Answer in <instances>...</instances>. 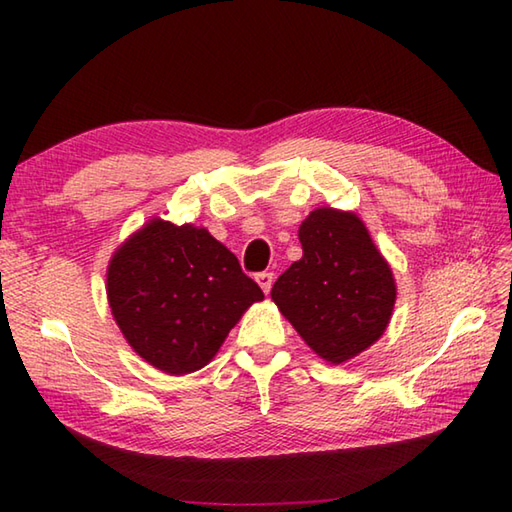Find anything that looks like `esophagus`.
Returning a JSON list of instances; mask_svg holds the SVG:
<instances>
[{
  "mask_svg": "<svg viewBox=\"0 0 512 512\" xmlns=\"http://www.w3.org/2000/svg\"><path fill=\"white\" fill-rule=\"evenodd\" d=\"M257 284H259V288H262L266 295L270 292V288H273V281H275V277H273V273H259L257 277Z\"/></svg>",
  "mask_w": 512,
  "mask_h": 512,
  "instance_id": "esophagus-1",
  "label": "esophagus"
}]
</instances>
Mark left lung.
I'll return each instance as SVG.
<instances>
[{
	"label": "left lung",
	"mask_w": 512,
	"mask_h": 512,
	"mask_svg": "<svg viewBox=\"0 0 512 512\" xmlns=\"http://www.w3.org/2000/svg\"><path fill=\"white\" fill-rule=\"evenodd\" d=\"M303 255L270 297L310 350L330 365L347 363L385 334L396 279L365 222L352 211L314 209L299 226Z\"/></svg>",
	"instance_id": "obj_1"
}]
</instances>
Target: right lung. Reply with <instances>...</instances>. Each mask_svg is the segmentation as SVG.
Masks as SVG:
<instances>
[{"instance_id": "add662e5", "label": "right lung", "mask_w": 512, "mask_h": 512, "mask_svg": "<svg viewBox=\"0 0 512 512\" xmlns=\"http://www.w3.org/2000/svg\"><path fill=\"white\" fill-rule=\"evenodd\" d=\"M264 292L204 226L151 217L114 250L107 301L132 350L169 376L198 372Z\"/></svg>"}]
</instances>
